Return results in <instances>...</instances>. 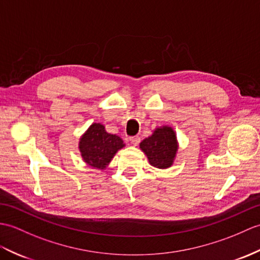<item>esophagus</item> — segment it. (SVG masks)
<instances>
[{
    "mask_svg": "<svg viewBox=\"0 0 260 260\" xmlns=\"http://www.w3.org/2000/svg\"><path fill=\"white\" fill-rule=\"evenodd\" d=\"M129 142L132 143V145L137 146V145L141 142V138H140V136H132V137H129Z\"/></svg>",
    "mask_w": 260,
    "mask_h": 260,
    "instance_id": "1",
    "label": "esophagus"
}]
</instances>
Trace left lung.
<instances>
[{
	"label": "left lung",
	"mask_w": 260,
	"mask_h": 260,
	"mask_svg": "<svg viewBox=\"0 0 260 260\" xmlns=\"http://www.w3.org/2000/svg\"><path fill=\"white\" fill-rule=\"evenodd\" d=\"M140 148L152 166L159 170L170 168L176 159L179 148L176 132L168 125L156 127L152 135L141 142Z\"/></svg>",
	"instance_id": "1"
}]
</instances>
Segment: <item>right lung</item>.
<instances>
[{
  "mask_svg": "<svg viewBox=\"0 0 260 260\" xmlns=\"http://www.w3.org/2000/svg\"><path fill=\"white\" fill-rule=\"evenodd\" d=\"M125 147L122 138L107 133L105 126L93 123L80 137L78 150L83 161L94 170H105L119 149Z\"/></svg>",
  "mask_w": 260,
  "mask_h": 260,
  "instance_id": "1",
  "label": "right lung"
}]
</instances>
